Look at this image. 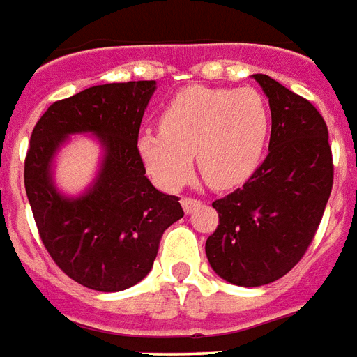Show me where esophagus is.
Wrapping results in <instances>:
<instances>
[{
	"mask_svg": "<svg viewBox=\"0 0 357 357\" xmlns=\"http://www.w3.org/2000/svg\"><path fill=\"white\" fill-rule=\"evenodd\" d=\"M182 208H184V212L192 213L197 206H201V201L195 199V197H182Z\"/></svg>",
	"mask_w": 357,
	"mask_h": 357,
	"instance_id": "1",
	"label": "esophagus"
}]
</instances>
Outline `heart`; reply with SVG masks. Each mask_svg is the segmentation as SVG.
Here are the masks:
<instances>
[{"label": "heart", "instance_id": "obj_1", "mask_svg": "<svg viewBox=\"0 0 357 357\" xmlns=\"http://www.w3.org/2000/svg\"><path fill=\"white\" fill-rule=\"evenodd\" d=\"M271 116L252 88L192 86L176 93L160 116V130H145L138 153L151 178L164 190H178L193 173L215 188L241 184L261 162Z\"/></svg>", "mask_w": 357, "mask_h": 357}]
</instances>
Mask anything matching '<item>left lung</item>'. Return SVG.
Masks as SVG:
<instances>
[{"instance_id": "8db88e82", "label": "left lung", "mask_w": 357, "mask_h": 357, "mask_svg": "<svg viewBox=\"0 0 357 357\" xmlns=\"http://www.w3.org/2000/svg\"><path fill=\"white\" fill-rule=\"evenodd\" d=\"M269 98V155L243 188L212 202L219 225L206 239L212 269L236 286L278 280L306 255L333 186L332 147L312 102L269 75H255Z\"/></svg>"}]
</instances>
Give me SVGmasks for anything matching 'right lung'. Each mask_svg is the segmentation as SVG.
Here are the masks:
<instances>
[{
  "mask_svg": "<svg viewBox=\"0 0 357 357\" xmlns=\"http://www.w3.org/2000/svg\"><path fill=\"white\" fill-rule=\"evenodd\" d=\"M155 81L110 82L55 101L36 121L24 182L40 239L64 275L96 291H121L153 267L162 234L184 215L158 192L138 153L139 123ZM93 132L107 155L94 188L66 199L50 184V158L68 133Z\"/></svg>",
  "mask_w": 357,
  "mask_h": 357,
  "instance_id": "add662e5",
  "label": "right lung"
}]
</instances>
